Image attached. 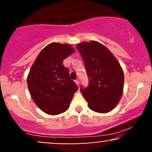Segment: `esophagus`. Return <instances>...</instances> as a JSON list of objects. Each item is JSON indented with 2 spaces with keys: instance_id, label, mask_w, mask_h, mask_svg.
<instances>
[{
  "instance_id": "obj_1",
  "label": "esophagus",
  "mask_w": 152,
  "mask_h": 152,
  "mask_svg": "<svg viewBox=\"0 0 152 152\" xmlns=\"http://www.w3.org/2000/svg\"><path fill=\"white\" fill-rule=\"evenodd\" d=\"M75 82H76V84H77V86H79V81H78V78H77V79L75 80Z\"/></svg>"
}]
</instances>
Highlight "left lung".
<instances>
[{
    "label": "left lung",
    "mask_w": 152,
    "mask_h": 152,
    "mask_svg": "<svg viewBox=\"0 0 152 152\" xmlns=\"http://www.w3.org/2000/svg\"><path fill=\"white\" fill-rule=\"evenodd\" d=\"M77 49L84 61L88 86L80 91L89 108L107 113L117 105L124 88V72L116 58L106 47L96 41L83 42Z\"/></svg>",
    "instance_id": "8db88e82"
}]
</instances>
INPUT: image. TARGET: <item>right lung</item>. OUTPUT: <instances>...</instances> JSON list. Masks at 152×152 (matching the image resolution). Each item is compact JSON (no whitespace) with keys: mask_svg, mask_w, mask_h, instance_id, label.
I'll list each match as a JSON object with an SVG mask.
<instances>
[{"mask_svg":"<svg viewBox=\"0 0 152 152\" xmlns=\"http://www.w3.org/2000/svg\"><path fill=\"white\" fill-rule=\"evenodd\" d=\"M74 48L68 44L52 43L38 54L28 76L31 96L46 114L57 115L68 109L77 85L69 76L63 61Z\"/></svg>","mask_w":152,"mask_h":152,"instance_id":"add662e5","label":"right lung"}]
</instances>
